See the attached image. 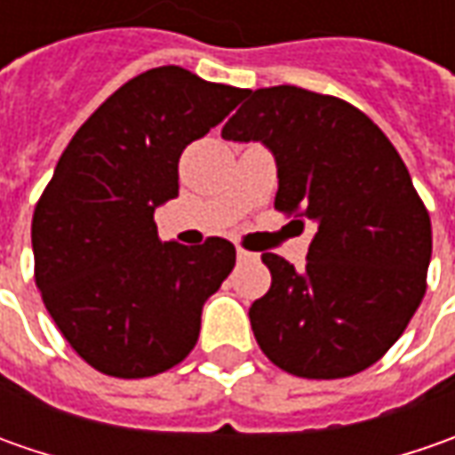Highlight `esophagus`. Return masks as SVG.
<instances>
[{"label":"esophagus","mask_w":455,"mask_h":455,"mask_svg":"<svg viewBox=\"0 0 455 455\" xmlns=\"http://www.w3.org/2000/svg\"><path fill=\"white\" fill-rule=\"evenodd\" d=\"M248 258H255V255L248 253V251H243V248H237V260H248Z\"/></svg>","instance_id":"obj_1"}]
</instances>
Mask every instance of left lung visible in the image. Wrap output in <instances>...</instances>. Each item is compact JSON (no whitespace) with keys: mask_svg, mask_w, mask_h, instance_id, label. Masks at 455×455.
<instances>
[{"mask_svg":"<svg viewBox=\"0 0 455 455\" xmlns=\"http://www.w3.org/2000/svg\"><path fill=\"white\" fill-rule=\"evenodd\" d=\"M245 98L222 139L260 141L278 169L275 210L316 225L304 271L263 253L271 289L251 306L255 341L296 377L357 375L426 296L428 210L390 139L352 103L296 85Z\"/></svg>","mask_w":455,"mask_h":455,"instance_id":"8db88e82","label":"left lung"}]
</instances>
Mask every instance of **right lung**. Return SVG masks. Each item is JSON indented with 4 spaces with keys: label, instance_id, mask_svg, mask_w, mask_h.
I'll list each match as a JSON object with an SVG mask.
<instances>
[{
    "label": "right lung",
    "instance_id": "right-lung-1",
    "mask_svg": "<svg viewBox=\"0 0 455 455\" xmlns=\"http://www.w3.org/2000/svg\"><path fill=\"white\" fill-rule=\"evenodd\" d=\"M162 65L106 98L62 151L32 218L35 283L68 344L98 372L151 377L200 337L235 245L162 243L154 210L180 195V156L245 98Z\"/></svg>",
    "mask_w": 455,
    "mask_h": 455
}]
</instances>
